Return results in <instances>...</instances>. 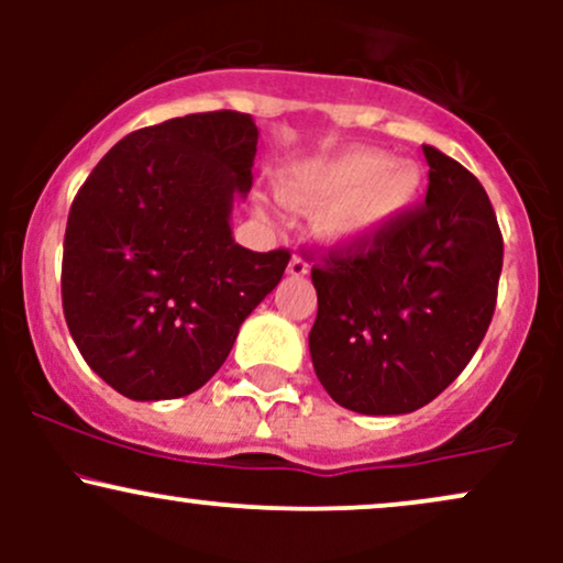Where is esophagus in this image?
I'll list each match as a JSON object with an SVG mask.
<instances>
[{
	"mask_svg": "<svg viewBox=\"0 0 563 563\" xmlns=\"http://www.w3.org/2000/svg\"><path fill=\"white\" fill-rule=\"evenodd\" d=\"M309 273V264L301 260V256H294V260L288 262V275L290 277H303Z\"/></svg>",
	"mask_w": 563,
	"mask_h": 563,
	"instance_id": "esophagus-1",
	"label": "esophagus"
}]
</instances>
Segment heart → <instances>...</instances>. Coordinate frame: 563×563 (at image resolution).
<instances>
[{"instance_id":"obj_1","label":"heart","mask_w":563,"mask_h":563,"mask_svg":"<svg viewBox=\"0 0 563 563\" xmlns=\"http://www.w3.org/2000/svg\"><path fill=\"white\" fill-rule=\"evenodd\" d=\"M423 187L416 161H394L376 147H346L290 166L280 174L277 196L296 211L320 209L314 230L322 243L354 249L397 228L418 206Z\"/></svg>"}]
</instances>
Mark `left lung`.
Here are the masks:
<instances>
[{
	"mask_svg": "<svg viewBox=\"0 0 563 563\" xmlns=\"http://www.w3.org/2000/svg\"><path fill=\"white\" fill-rule=\"evenodd\" d=\"M426 206L312 269L314 373L341 407L405 416L461 376L495 312L503 238L468 169L423 145Z\"/></svg>",
	"mask_w": 563,
	"mask_h": 563,
	"instance_id": "1",
	"label": "left lung"
}]
</instances>
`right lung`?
<instances>
[{
  "mask_svg": "<svg viewBox=\"0 0 563 563\" xmlns=\"http://www.w3.org/2000/svg\"><path fill=\"white\" fill-rule=\"evenodd\" d=\"M256 142L249 113L169 119L115 142L74 198L63 312L87 365L124 397L200 389L286 273L288 251L232 238Z\"/></svg>",
  "mask_w": 563,
  "mask_h": 563,
  "instance_id": "right-lung-1",
  "label": "right lung"
}]
</instances>
